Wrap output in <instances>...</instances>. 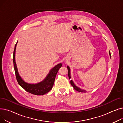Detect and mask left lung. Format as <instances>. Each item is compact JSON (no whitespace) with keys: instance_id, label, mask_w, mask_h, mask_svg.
Here are the masks:
<instances>
[{"instance_id":"left-lung-1","label":"left lung","mask_w":123,"mask_h":123,"mask_svg":"<svg viewBox=\"0 0 123 123\" xmlns=\"http://www.w3.org/2000/svg\"><path fill=\"white\" fill-rule=\"evenodd\" d=\"M109 55L110 56V57H111V53H110V52L109 51ZM67 70H68V76H69V79L71 78V76H70V68L69 67V66H67ZM70 84L72 86V87L74 88V89L75 90H76V91H78V92H86L84 90H81V89L79 88L78 87H77V86H76V85L74 84L73 82L72 81V80H70Z\"/></svg>"}]
</instances>
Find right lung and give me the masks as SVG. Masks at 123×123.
<instances>
[{
  "instance_id": "1",
  "label": "right lung",
  "mask_w": 123,
  "mask_h": 123,
  "mask_svg": "<svg viewBox=\"0 0 123 123\" xmlns=\"http://www.w3.org/2000/svg\"><path fill=\"white\" fill-rule=\"evenodd\" d=\"M17 43L15 45V48L13 52V61L15 73L17 82L18 83L19 85L23 88L25 91H26L31 94L35 95H43L47 93L52 88L56 78V76L57 74L58 70L62 67V64H58V65L52 69L46 79L42 82L37 84H30L25 83L21 78V77L18 74L15 63V54Z\"/></svg>"
}]
</instances>
